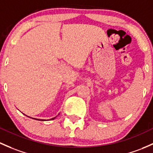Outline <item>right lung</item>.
I'll return each instance as SVG.
<instances>
[{
    "label": "right lung",
    "mask_w": 153,
    "mask_h": 153,
    "mask_svg": "<svg viewBox=\"0 0 153 153\" xmlns=\"http://www.w3.org/2000/svg\"><path fill=\"white\" fill-rule=\"evenodd\" d=\"M54 119H55V117H54V118H53V119H51V120H54ZM35 120H36V119H35ZM42 121H43V120H42Z\"/></svg>",
    "instance_id": "obj_1"
}]
</instances>
